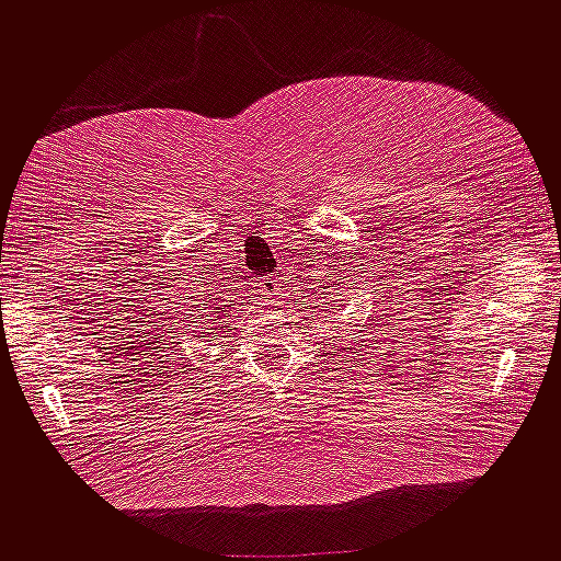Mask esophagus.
Wrapping results in <instances>:
<instances>
[{
	"label": "esophagus",
	"mask_w": 561,
	"mask_h": 561,
	"mask_svg": "<svg viewBox=\"0 0 561 561\" xmlns=\"http://www.w3.org/2000/svg\"><path fill=\"white\" fill-rule=\"evenodd\" d=\"M288 275L283 273V270H278L275 275H270V278H265V291L267 296H283V286H286Z\"/></svg>",
	"instance_id": "34e87169"
}]
</instances>
